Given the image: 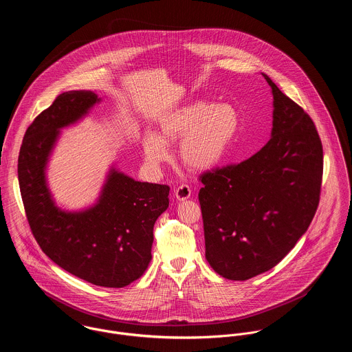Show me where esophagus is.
<instances>
[{
    "label": "esophagus",
    "mask_w": 352,
    "mask_h": 352,
    "mask_svg": "<svg viewBox=\"0 0 352 352\" xmlns=\"http://www.w3.org/2000/svg\"><path fill=\"white\" fill-rule=\"evenodd\" d=\"M175 197L177 201H187L191 197V188L187 184H182L176 188Z\"/></svg>",
    "instance_id": "obj_1"
}]
</instances>
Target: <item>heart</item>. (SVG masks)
Listing matches in <instances>:
<instances>
[{
  "label": "heart",
  "mask_w": 352,
  "mask_h": 352,
  "mask_svg": "<svg viewBox=\"0 0 352 352\" xmlns=\"http://www.w3.org/2000/svg\"><path fill=\"white\" fill-rule=\"evenodd\" d=\"M240 129V113L233 104L198 100L164 116L158 135L146 133L142 151L151 166L168 160L166 146L179 145V158L192 173H206L225 158Z\"/></svg>",
  "instance_id": "1"
}]
</instances>
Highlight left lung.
<instances>
[{"label": "left lung", "instance_id": "8db88e82", "mask_svg": "<svg viewBox=\"0 0 352 352\" xmlns=\"http://www.w3.org/2000/svg\"><path fill=\"white\" fill-rule=\"evenodd\" d=\"M271 140L251 158L201 176L206 258L230 280L275 267L307 230L320 201L322 145L310 116L267 76Z\"/></svg>", "mask_w": 352, "mask_h": 352}]
</instances>
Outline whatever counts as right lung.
I'll use <instances>...</instances> for the list:
<instances>
[{
	"label": "right lung",
	"mask_w": 352,
	"mask_h": 352,
	"mask_svg": "<svg viewBox=\"0 0 352 352\" xmlns=\"http://www.w3.org/2000/svg\"><path fill=\"white\" fill-rule=\"evenodd\" d=\"M100 101L92 91H69L32 122L19 154V184L32 234L56 265L96 286L124 287L148 268L153 226L169 206V187L137 182L111 165L96 201L70 211L56 204L47 183L62 129Z\"/></svg>",
	"instance_id": "obj_1"
}]
</instances>
